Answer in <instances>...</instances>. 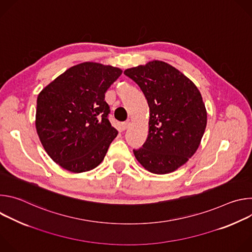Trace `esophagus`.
Masks as SVG:
<instances>
[{"label":"esophagus","mask_w":252,"mask_h":252,"mask_svg":"<svg viewBox=\"0 0 252 252\" xmlns=\"http://www.w3.org/2000/svg\"><path fill=\"white\" fill-rule=\"evenodd\" d=\"M129 125H130V123H129L128 121L123 123V124H122V128H123V129H126V128L129 126Z\"/></svg>","instance_id":"1"}]
</instances>
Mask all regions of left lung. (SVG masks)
Returning a JSON list of instances; mask_svg holds the SVG:
<instances>
[{"mask_svg":"<svg viewBox=\"0 0 252 252\" xmlns=\"http://www.w3.org/2000/svg\"><path fill=\"white\" fill-rule=\"evenodd\" d=\"M124 74L135 82L150 107L149 134L133 154L156 174L184 165L198 149L207 114L196 86L174 66L161 61L127 68Z\"/></svg>","mask_w":252,"mask_h":252,"instance_id":"8db88e82","label":"left lung"}]
</instances>
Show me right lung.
I'll list each match as a JSON object with an SVG mask.
<instances>
[{"label": "right lung", "mask_w": 252, "mask_h": 252, "mask_svg": "<svg viewBox=\"0 0 252 252\" xmlns=\"http://www.w3.org/2000/svg\"><path fill=\"white\" fill-rule=\"evenodd\" d=\"M123 70L86 62L66 69L38 95L35 128L50 158L71 172L96 167L118 135L104 94Z\"/></svg>", "instance_id": "obj_1"}]
</instances>
